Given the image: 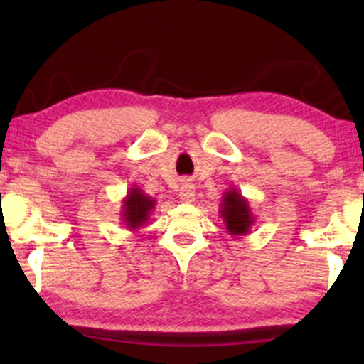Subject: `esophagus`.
<instances>
[{
    "label": "esophagus",
    "mask_w": 364,
    "mask_h": 364,
    "mask_svg": "<svg viewBox=\"0 0 364 364\" xmlns=\"http://www.w3.org/2000/svg\"><path fill=\"white\" fill-rule=\"evenodd\" d=\"M178 198L186 203H191L196 200V187H193V183L191 182L182 183L181 191H178Z\"/></svg>",
    "instance_id": "esophagus-1"
}]
</instances>
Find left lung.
Listing matches in <instances>:
<instances>
[{
    "label": "left lung",
    "instance_id": "left-lung-1",
    "mask_svg": "<svg viewBox=\"0 0 364 364\" xmlns=\"http://www.w3.org/2000/svg\"><path fill=\"white\" fill-rule=\"evenodd\" d=\"M218 212H220L222 220L225 223L228 235L232 237L248 235L253 223H255L250 203L238 192V188H228V191L223 192L220 210Z\"/></svg>",
    "mask_w": 364,
    "mask_h": 364
}]
</instances>
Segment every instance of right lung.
Here are the masks:
<instances>
[{"mask_svg":"<svg viewBox=\"0 0 364 364\" xmlns=\"http://www.w3.org/2000/svg\"><path fill=\"white\" fill-rule=\"evenodd\" d=\"M121 220L127 230L136 232L142 228L151 218V213L156 208V198L147 196L141 187L132 186L127 191V196L122 198Z\"/></svg>","mask_w":364,"mask_h":364,"instance_id":"obj_1","label":"right lung"}]
</instances>
